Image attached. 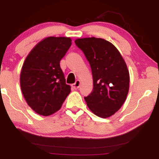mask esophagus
Returning a JSON list of instances; mask_svg holds the SVG:
<instances>
[{
    "mask_svg": "<svg viewBox=\"0 0 159 159\" xmlns=\"http://www.w3.org/2000/svg\"><path fill=\"white\" fill-rule=\"evenodd\" d=\"M80 80H77V81L75 82V83L73 84L72 85H71V87L76 90V89H78L80 88Z\"/></svg>",
    "mask_w": 159,
    "mask_h": 159,
    "instance_id": "1",
    "label": "esophagus"
}]
</instances>
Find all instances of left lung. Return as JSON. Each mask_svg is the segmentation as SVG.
<instances>
[{
    "mask_svg": "<svg viewBox=\"0 0 159 159\" xmlns=\"http://www.w3.org/2000/svg\"><path fill=\"white\" fill-rule=\"evenodd\" d=\"M90 63L93 79V90L84 97L93 114L102 118L114 114L127 98L129 86V74L122 56L112 43L102 38L77 39Z\"/></svg>",
    "mask_w": 159,
    "mask_h": 159,
    "instance_id": "1",
    "label": "left lung"
}]
</instances>
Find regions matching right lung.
<instances>
[{"mask_svg":"<svg viewBox=\"0 0 159 159\" xmlns=\"http://www.w3.org/2000/svg\"><path fill=\"white\" fill-rule=\"evenodd\" d=\"M71 45L69 38L48 37L34 47L24 62L20 75L21 92L37 114H54L71 92L60 66V61Z\"/></svg>","mask_w":159,"mask_h":159,"instance_id":"obj_1","label":"right lung"}]
</instances>
